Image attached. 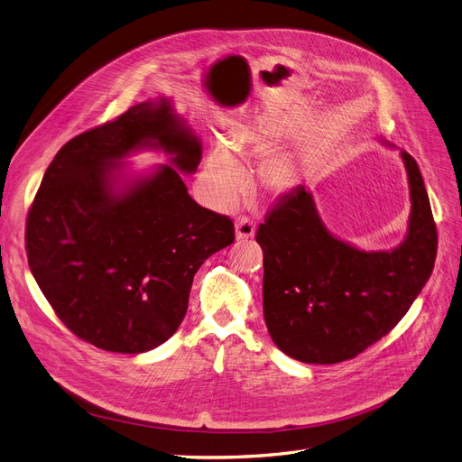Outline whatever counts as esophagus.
<instances>
[{
    "label": "esophagus",
    "instance_id": "1",
    "mask_svg": "<svg viewBox=\"0 0 462 462\" xmlns=\"http://www.w3.org/2000/svg\"><path fill=\"white\" fill-rule=\"evenodd\" d=\"M235 231H236L238 240H248L255 235V224H254V220L248 218V216H238V218L235 220Z\"/></svg>",
    "mask_w": 462,
    "mask_h": 462
}]
</instances>
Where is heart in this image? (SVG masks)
<instances>
[{"label":"heart","mask_w":462,"mask_h":462,"mask_svg":"<svg viewBox=\"0 0 462 462\" xmlns=\"http://www.w3.org/2000/svg\"><path fill=\"white\" fill-rule=\"evenodd\" d=\"M287 179L289 166L285 162L273 164V168H270V180L274 184H285ZM203 180L208 199L212 201V205L220 208H231L248 188L246 173H244V170L235 160L233 152L224 145L212 151L203 171Z\"/></svg>","instance_id":"b5f03b06"}]
</instances>
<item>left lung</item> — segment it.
<instances>
[{"label": "left lung", "mask_w": 462, "mask_h": 462, "mask_svg": "<svg viewBox=\"0 0 462 462\" xmlns=\"http://www.w3.org/2000/svg\"><path fill=\"white\" fill-rule=\"evenodd\" d=\"M401 156L412 212L409 235L392 252H362L330 235L302 184L259 226L264 322L287 356L322 365L358 356L397 327L427 283L437 224L416 160Z\"/></svg>", "instance_id": "8db88e82"}]
</instances>
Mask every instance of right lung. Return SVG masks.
Masks as SVG:
<instances>
[{
	"label": "right lung",
	"mask_w": 462,
	"mask_h": 462,
	"mask_svg": "<svg viewBox=\"0 0 462 462\" xmlns=\"http://www.w3.org/2000/svg\"><path fill=\"white\" fill-rule=\"evenodd\" d=\"M171 154L194 173L201 143L166 98L132 106L65 143L27 212L25 252L51 310L79 339L140 355L182 322L198 268L235 242L229 216L199 207L173 166L117 192L126 154Z\"/></svg>",
	"instance_id": "add662e5"
}]
</instances>
